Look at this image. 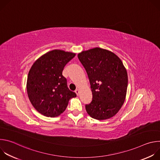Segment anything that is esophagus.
Listing matches in <instances>:
<instances>
[{"label": "esophagus", "mask_w": 160, "mask_h": 160, "mask_svg": "<svg viewBox=\"0 0 160 160\" xmlns=\"http://www.w3.org/2000/svg\"><path fill=\"white\" fill-rule=\"evenodd\" d=\"M75 93L77 94V96H78V95L80 94V89H78V88L77 89V90H75Z\"/></svg>", "instance_id": "obj_1"}]
</instances>
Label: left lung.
<instances>
[{
	"mask_svg": "<svg viewBox=\"0 0 160 160\" xmlns=\"http://www.w3.org/2000/svg\"><path fill=\"white\" fill-rule=\"evenodd\" d=\"M78 58L87 73L92 92V102L85 105L88 115L98 120L115 116L125 102L128 85V75L122 60L100 48L83 51Z\"/></svg>",
	"mask_w": 160,
	"mask_h": 160,
	"instance_id": "left-lung-1",
	"label": "left lung"
}]
</instances>
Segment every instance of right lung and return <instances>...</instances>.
I'll return each instance as SVG.
<instances>
[{
	"instance_id": "add662e5",
	"label": "right lung",
	"mask_w": 160,
	"mask_h": 160,
	"mask_svg": "<svg viewBox=\"0 0 160 160\" xmlns=\"http://www.w3.org/2000/svg\"><path fill=\"white\" fill-rule=\"evenodd\" d=\"M76 54L55 49L37 59L28 73L27 90L34 108L42 115L56 117L66 109L70 99L77 97L67 87L62 73Z\"/></svg>"
}]
</instances>
